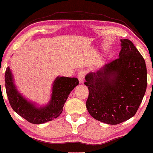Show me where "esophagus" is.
<instances>
[{
  "label": "esophagus",
  "instance_id": "esophagus-1",
  "mask_svg": "<svg viewBox=\"0 0 153 153\" xmlns=\"http://www.w3.org/2000/svg\"><path fill=\"white\" fill-rule=\"evenodd\" d=\"M84 76H85V74L84 71H80L79 72L78 75H77V77H78L79 81L80 84H83L84 81Z\"/></svg>",
  "mask_w": 153,
  "mask_h": 153
}]
</instances>
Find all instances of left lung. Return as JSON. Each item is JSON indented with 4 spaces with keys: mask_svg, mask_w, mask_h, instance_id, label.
<instances>
[{
    "mask_svg": "<svg viewBox=\"0 0 153 153\" xmlns=\"http://www.w3.org/2000/svg\"><path fill=\"white\" fill-rule=\"evenodd\" d=\"M119 58L86 75V108L96 120L118 124L137 112L147 88L143 57L128 39H121Z\"/></svg>",
    "mask_w": 153,
    "mask_h": 153,
    "instance_id": "8db88e82",
    "label": "left lung"
}]
</instances>
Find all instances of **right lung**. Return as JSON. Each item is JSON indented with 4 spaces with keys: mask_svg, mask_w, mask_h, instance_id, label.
<instances>
[{
    "mask_svg": "<svg viewBox=\"0 0 153 153\" xmlns=\"http://www.w3.org/2000/svg\"><path fill=\"white\" fill-rule=\"evenodd\" d=\"M6 94L15 112L31 124H41L50 122L60 115L71 91L79 84L77 78L57 76L53 83L51 99L45 105H38L29 100L17 90L13 74L9 67L5 74Z\"/></svg>",
    "mask_w": 153,
    "mask_h": 153,
    "instance_id": "obj_1",
    "label": "right lung"
}]
</instances>
